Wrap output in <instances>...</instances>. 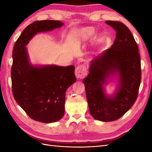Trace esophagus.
I'll return each instance as SVG.
<instances>
[{
	"label": "esophagus",
	"instance_id": "34e87169",
	"mask_svg": "<svg viewBox=\"0 0 152 152\" xmlns=\"http://www.w3.org/2000/svg\"><path fill=\"white\" fill-rule=\"evenodd\" d=\"M75 75L78 78H84L87 75V69L84 64L78 66L75 70Z\"/></svg>",
	"mask_w": 152,
	"mask_h": 152
}]
</instances>
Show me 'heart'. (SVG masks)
Returning <instances> with one entry per match:
<instances>
[{
	"label": "heart",
	"instance_id": "1",
	"mask_svg": "<svg viewBox=\"0 0 152 152\" xmlns=\"http://www.w3.org/2000/svg\"><path fill=\"white\" fill-rule=\"evenodd\" d=\"M95 33V29L92 27H87L83 28L81 31L80 32L78 36L75 39V43L76 44H80L83 40L88 39L93 34Z\"/></svg>",
	"mask_w": 152,
	"mask_h": 152
}]
</instances>
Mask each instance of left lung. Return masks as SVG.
Returning <instances> with one entry per match:
<instances>
[{
	"label": "left lung",
	"instance_id": "obj_1",
	"mask_svg": "<svg viewBox=\"0 0 152 152\" xmlns=\"http://www.w3.org/2000/svg\"><path fill=\"white\" fill-rule=\"evenodd\" d=\"M116 32L112 46L93 60L89 73L83 80L89 112L102 121L117 120L137 99L141 81V63L138 48L129 28L118 21H106ZM120 75L118 92L114 98L106 97L102 83L110 73Z\"/></svg>",
	"mask_w": 152,
	"mask_h": 152
}]
</instances>
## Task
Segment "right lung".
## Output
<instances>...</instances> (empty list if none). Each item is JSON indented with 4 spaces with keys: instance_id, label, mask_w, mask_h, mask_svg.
Here are the masks:
<instances>
[{
    "instance_id": "obj_1",
    "label": "right lung",
    "mask_w": 152,
    "mask_h": 152,
    "mask_svg": "<svg viewBox=\"0 0 152 152\" xmlns=\"http://www.w3.org/2000/svg\"><path fill=\"white\" fill-rule=\"evenodd\" d=\"M59 21H37L25 28L12 51V89L14 99L35 121L52 123L64 113L66 89L76 81L74 66L35 67L28 63L25 46L35 34L61 27Z\"/></svg>"
}]
</instances>
